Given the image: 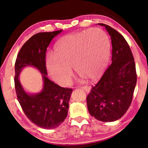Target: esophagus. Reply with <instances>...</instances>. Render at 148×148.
I'll return each mask as SVG.
<instances>
[{
	"instance_id": "esophagus-1",
	"label": "esophagus",
	"mask_w": 148,
	"mask_h": 148,
	"mask_svg": "<svg viewBox=\"0 0 148 148\" xmlns=\"http://www.w3.org/2000/svg\"><path fill=\"white\" fill-rule=\"evenodd\" d=\"M82 89H84L85 91H86V92H87V93H89V92H90V91H91V87H89V86H84V87H82Z\"/></svg>"
}]
</instances>
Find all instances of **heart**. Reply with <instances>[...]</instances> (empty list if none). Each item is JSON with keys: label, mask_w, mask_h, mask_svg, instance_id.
<instances>
[{"label": "heart", "mask_w": 148, "mask_h": 148, "mask_svg": "<svg viewBox=\"0 0 148 148\" xmlns=\"http://www.w3.org/2000/svg\"><path fill=\"white\" fill-rule=\"evenodd\" d=\"M110 56V39L99 29H90L60 38L54 57L46 59V68L51 78L62 86L71 82L73 67L80 76L95 81L103 73Z\"/></svg>", "instance_id": "obj_1"}]
</instances>
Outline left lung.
Segmentation results:
<instances>
[{"mask_svg":"<svg viewBox=\"0 0 148 148\" xmlns=\"http://www.w3.org/2000/svg\"><path fill=\"white\" fill-rule=\"evenodd\" d=\"M111 37L112 64L87 97L91 116L103 122H112L123 116L131 104L136 84V66L128 43L116 30L106 24Z\"/></svg>","mask_w":148,"mask_h":148,"instance_id":"left-lung-1","label":"left lung"}]
</instances>
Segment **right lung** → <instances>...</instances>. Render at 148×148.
Returning <instances> with one entry per match:
<instances>
[{
	"instance_id": "right-lung-1",
	"label": "right lung",
	"mask_w": 148,
	"mask_h": 148,
	"mask_svg": "<svg viewBox=\"0 0 148 148\" xmlns=\"http://www.w3.org/2000/svg\"><path fill=\"white\" fill-rule=\"evenodd\" d=\"M61 31L39 32L33 35L22 46L15 63V88L19 104L33 123L46 129L57 128L66 119L72 92V89L61 87L47 77V47ZM27 66L34 67L42 74L43 88L40 92L28 94L21 84L19 74Z\"/></svg>"
}]
</instances>
